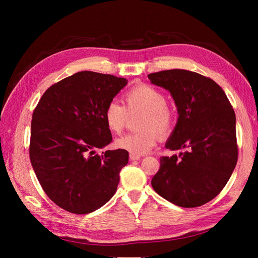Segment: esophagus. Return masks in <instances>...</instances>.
Listing matches in <instances>:
<instances>
[{
    "label": "esophagus",
    "mask_w": 258,
    "mask_h": 258,
    "mask_svg": "<svg viewBox=\"0 0 258 258\" xmlns=\"http://www.w3.org/2000/svg\"><path fill=\"white\" fill-rule=\"evenodd\" d=\"M141 158L140 155H135V154H130V160L131 161H139Z\"/></svg>",
    "instance_id": "1"
}]
</instances>
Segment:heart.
I'll use <instances>...</instances> for the list:
<instances>
[{
    "instance_id": "1",
    "label": "heart",
    "mask_w": 258,
    "mask_h": 258,
    "mask_svg": "<svg viewBox=\"0 0 258 258\" xmlns=\"http://www.w3.org/2000/svg\"><path fill=\"white\" fill-rule=\"evenodd\" d=\"M166 95L149 84H138L124 95L125 106L111 101L104 109V120L109 132L119 134L125 128L128 115L143 113L138 123L139 132L120 136L115 146L131 154L142 155L150 152L158 141L172 133L175 125V113L166 104Z\"/></svg>"
}]
</instances>
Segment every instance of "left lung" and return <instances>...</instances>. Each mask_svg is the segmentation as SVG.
Here are the masks:
<instances>
[{"mask_svg":"<svg viewBox=\"0 0 258 258\" xmlns=\"http://www.w3.org/2000/svg\"><path fill=\"white\" fill-rule=\"evenodd\" d=\"M171 92L178 119L152 178L158 195L180 207H199L221 193L236 166V117L225 92L212 79L186 70L147 75Z\"/></svg>","mask_w":258,"mask_h":258,"instance_id":"left-lung-1","label":"left lung"}]
</instances>
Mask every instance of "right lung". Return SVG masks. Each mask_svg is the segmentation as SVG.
Masks as SVG:
<instances>
[{
    "label": "right lung",
    "mask_w": 258,
    "mask_h": 258,
    "mask_svg": "<svg viewBox=\"0 0 258 258\" xmlns=\"http://www.w3.org/2000/svg\"><path fill=\"white\" fill-rule=\"evenodd\" d=\"M126 84L83 71L48 87L33 112L31 164L45 194L65 211L94 212L116 191L128 152L95 150L111 143L104 109Z\"/></svg>",
    "instance_id": "add662e5"
}]
</instances>
